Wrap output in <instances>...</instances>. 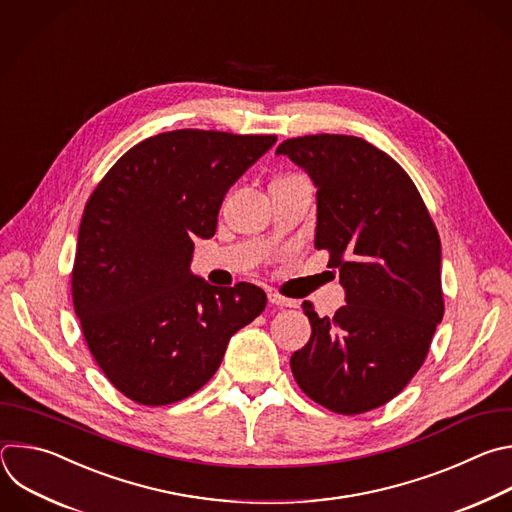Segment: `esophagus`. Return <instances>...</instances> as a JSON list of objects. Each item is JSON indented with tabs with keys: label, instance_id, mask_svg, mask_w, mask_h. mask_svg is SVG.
I'll use <instances>...</instances> for the list:
<instances>
[{
	"label": "esophagus",
	"instance_id": "1",
	"mask_svg": "<svg viewBox=\"0 0 512 512\" xmlns=\"http://www.w3.org/2000/svg\"><path fill=\"white\" fill-rule=\"evenodd\" d=\"M268 302L274 304V306H296V300H290V298L280 296V294H276V292H270V294H268Z\"/></svg>",
	"mask_w": 512,
	"mask_h": 512
}]
</instances>
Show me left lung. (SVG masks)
<instances>
[{
  "label": "left lung",
  "mask_w": 512,
  "mask_h": 512,
  "mask_svg": "<svg viewBox=\"0 0 512 512\" xmlns=\"http://www.w3.org/2000/svg\"><path fill=\"white\" fill-rule=\"evenodd\" d=\"M276 155L317 187L315 248L331 252L347 302L333 319L302 302L313 333L292 353V375L331 412L375 410L418 373L442 323L438 230L410 175L359 137H296Z\"/></svg>",
  "instance_id": "8db88e82"
}]
</instances>
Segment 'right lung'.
<instances>
[{"label":"right lung","mask_w":512,"mask_h":512,"mask_svg":"<svg viewBox=\"0 0 512 512\" xmlns=\"http://www.w3.org/2000/svg\"><path fill=\"white\" fill-rule=\"evenodd\" d=\"M274 135L179 129L129 149L92 191L72 270L74 313L107 379L143 405L181 401L218 371L262 288L191 272L193 240L216 234L228 189Z\"/></svg>","instance_id":"right-lung-1"}]
</instances>
